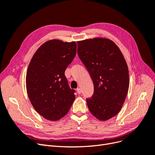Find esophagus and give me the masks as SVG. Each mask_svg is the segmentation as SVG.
<instances>
[{"mask_svg":"<svg viewBox=\"0 0 155 155\" xmlns=\"http://www.w3.org/2000/svg\"><path fill=\"white\" fill-rule=\"evenodd\" d=\"M77 92H78V94H80L81 93V89L80 88H77Z\"/></svg>","mask_w":155,"mask_h":155,"instance_id":"obj_1","label":"esophagus"}]
</instances>
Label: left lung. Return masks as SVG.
Listing matches in <instances>:
<instances>
[{"label": "left lung", "mask_w": 155, "mask_h": 155, "mask_svg": "<svg viewBox=\"0 0 155 155\" xmlns=\"http://www.w3.org/2000/svg\"><path fill=\"white\" fill-rule=\"evenodd\" d=\"M78 54L92 79L94 94L87 98L93 116L105 121L121 110L129 86V70L122 53L110 39L78 42Z\"/></svg>", "instance_id": "obj_1"}]
</instances>
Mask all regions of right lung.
<instances>
[{"instance_id":"obj_1","label":"right lung","mask_w":155,"mask_h":155,"mask_svg":"<svg viewBox=\"0 0 155 155\" xmlns=\"http://www.w3.org/2000/svg\"><path fill=\"white\" fill-rule=\"evenodd\" d=\"M76 42L54 39L36 51L28 68L26 90L31 105L45 118L57 121L66 115L75 100L64 71L76 54Z\"/></svg>"}]
</instances>
